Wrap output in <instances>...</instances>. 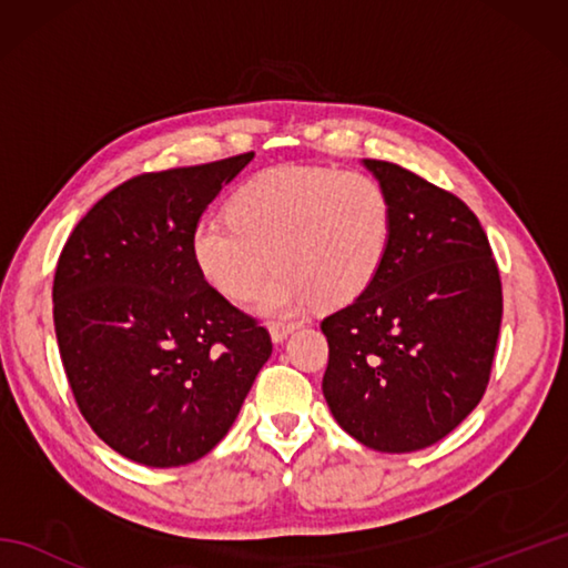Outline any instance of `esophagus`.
<instances>
[{
	"mask_svg": "<svg viewBox=\"0 0 568 568\" xmlns=\"http://www.w3.org/2000/svg\"><path fill=\"white\" fill-rule=\"evenodd\" d=\"M295 329H297V324H293V322H271V324H268L271 339H273L275 344H283V342L287 339V336H291Z\"/></svg>",
	"mask_w": 568,
	"mask_h": 568,
	"instance_id": "obj_1",
	"label": "esophagus"
}]
</instances>
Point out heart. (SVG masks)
Listing matches in <instances>:
<instances>
[{"instance_id":"obj_1","label":"heart","mask_w":568,"mask_h":568,"mask_svg":"<svg viewBox=\"0 0 568 568\" xmlns=\"http://www.w3.org/2000/svg\"><path fill=\"white\" fill-rule=\"evenodd\" d=\"M226 216H204L192 258L214 291L241 300L277 271L253 307L287 315L315 303H354L376 281L393 234L390 200L378 180L320 165H281L246 180Z\"/></svg>"}]
</instances>
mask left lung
<instances>
[{"mask_svg":"<svg viewBox=\"0 0 568 568\" xmlns=\"http://www.w3.org/2000/svg\"><path fill=\"white\" fill-rule=\"evenodd\" d=\"M390 200L393 234L376 281L322 320V393L368 449L437 444L486 393L503 291L488 236L466 204L385 161H361Z\"/></svg>","mask_w":568,"mask_h":568,"instance_id":"left-lung-1","label":"left lung"}]
</instances>
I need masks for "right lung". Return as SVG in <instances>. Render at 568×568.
Wrapping results in <instances>:
<instances>
[{"label": "right lung", "instance_id": "1", "mask_svg": "<svg viewBox=\"0 0 568 568\" xmlns=\"http://www.w3.org/2000/svg\"><path fill=\"white\" fill-rule=\"evenodd\" d=\"M253 153L139 175L72 229L53 281L60 358L82 417L131 462L212 452L271 358V336L197 271L190 239Z\"/></svg>", "mask_w": 568, "mask_h": 568}]
</instances>
